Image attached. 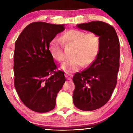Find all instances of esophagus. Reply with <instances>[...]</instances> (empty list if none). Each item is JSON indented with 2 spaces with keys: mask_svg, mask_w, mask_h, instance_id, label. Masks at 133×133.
I'll return each instance as SVG.
<instances>
[{
  "mask_svg": "<svg viewBox=\"0 0 133 133\" xmlns=\"http://www.w3.org/2000/svg\"><path fill=\"white\" fill-rule=\"evenodd\" d=\"M65 77L68 79V80H71V77H72V74H70V73L66 72L65 74Z\"/></svg>",
  "mask_w": 133,
  "mask_h": 133,
  "instance_id": "1",
  "label": "esophagus"
}]
</instances>
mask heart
Here are the masks:
<instances>
[{
  "mask_svg": "<svg viewBox=\"0 0 133 133\" xmlns=\"http://www.w3.org/2000/svg\"><path fill=\"white\" fill-rule=\"evenodd\" d=\"M59 39H53L49 43V51L54 60L62 62L65 59L63 43L66 46L73 47L71 59L62 65L61 68L67 72H76L83 65H91L99 53L101 41L97 33L78 29H70L65 32Z\"/></svg>",
  "mask_w": 133,
  "mask_h": 133,
  "instance_id": "b5f03b06",
  "label": "heart"
}]
</instances>
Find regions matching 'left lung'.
Segmentation results:
<instances>
[{"label": "left lung", "mask_w": 133, "mask_h": 133, "mask_svg": "<svg viewBox=\"0 0 133 133\" xmlns=\"http://www.w3.org/2000/svg\"><path fill=\"white\" fill-rule=\"evenodd\" d=\"M78 28L97 33L101 46L94 62L87 69L73 76L75 89L73 103L82 111H93L106 104L117 84L119 69L120 44L112 25L102 21L80 24Z\"/></svg>", "instance_id": "obj_1"}]
</instances>
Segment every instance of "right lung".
<instances>
[{
	"instance_id": "obj_1",
	"label": "right lung",
	"mask_w": 133,
	"mask_h": 133,
	"mask_svg": "<svg viewBox=\"0 0 133 133\" xmlns=\"http://www.w3.org/2000/svg\"><path fill=\"white\" fill-rule=\"evenodd\" d=\"M64 25L43 22L29 24L15 44L14 86L21 101L35 112H47L56 106V99L65 81L49 51V43Z\"/></svg>"
}]
</instances>
